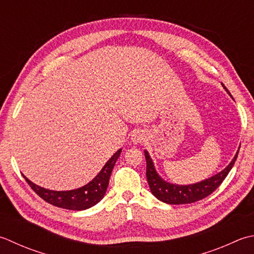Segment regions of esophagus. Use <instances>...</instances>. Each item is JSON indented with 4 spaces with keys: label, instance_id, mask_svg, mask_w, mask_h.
Listing matches in <instances>:
<instances>
[{
    "label": "esophagus",
    "instance_id": "obj_1",
    "mask_svg": "<svg viewBox=\"0 0 254 254\" xmlns=\"http://www.w3.org/2000/svg\"><path fill=\"white\" fill-rule=\"evenodd\" d=\"M144 140H145V135H144V134L141 132H135L132 135V142L135 144L142 143V142H144Z\"/></svg>",
    "mask_w": 254,
    "mask_h": 254
}]
</instances>
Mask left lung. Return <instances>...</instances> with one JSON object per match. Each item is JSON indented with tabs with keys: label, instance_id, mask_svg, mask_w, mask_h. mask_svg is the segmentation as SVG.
I'll return each instance as SVG.
<instances>
[{
	"label": "left lung",
	"instance_id": "8db88e82",
	"mask_svg": "<svg viewBox=\"0 0 254 254\" xmlns=\"http://www.w3.org/2000/svg\"><path fill=\"white\" fill-rule=\"evenodd\" d=\"M228 91V89L223 86ZM231 96V94H230ZM240 150V146H239ZM238 153L233 157V160L230 162L225 170H222L220 173L216 174V175L211 176L208 180L201 181L199 183L191 184V185H176V184H171L165 182L163 178L158 175L155 167H154V163L152 158L150 157V154L147 151H144L146 160V178L148 182V186L151 188V191L157 199H160L163 202L171 203V205H181V203H191L198 200H201L210 193L215 191L223 180L227 177L228 174L231 171V168L235 165V162L238 157Z\"/></svg>",
	"mask_w": 254,
	"mask_h": 254
}]
</instances>
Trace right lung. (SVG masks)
Masks as SVG:
<instances>
[{"mask_svg": "<svg viewBox=\"0 0 254 254\" xmlns=\"http://www.w3.org/2000/svg\"><path fill=\"white\" fill-rule=\"evenodd\" d=\"M122 150L120 148V150L114 153L113 156H111L110 160L102 167L100 173L90 183H88L87 185L80 188H77V190L63 191L46 190V188L35 185L26 176L23 175V177L28 185L31 186L32 190L51 205L69 210H84L97 205L106 195L112 170Z\"/></svg>", "mask_w": 254, "mask_h": 254, "instance_id": "1", "label": "right lung"}]
</instances>
